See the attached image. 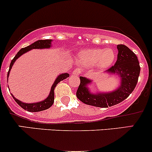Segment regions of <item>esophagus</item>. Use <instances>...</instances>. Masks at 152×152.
<instances>
[{
    "label": "esophagus",
    "mask_w": 152,
    "mask_h": 152,
    "mask_svg": "<svg viewBox=\"0 0 152 152\" xmlns=\"http://www.w3.org/2000/svg\"><path fill=\"white\" fill-rule=\"evenodd\" d=\"M80 73H81V70H80V69H79V68L75 69V70H73V74L75 75V76H79Z\"/></svg>",
    "instance_id": "34e87169"
}]
</instances>
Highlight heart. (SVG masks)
<instances>
[{"instance_id":"b5f03b06","label":"heart","mask_w":152,"mask_h":152,"mask_svg":"<svg viewBox=\"0 0 152 152\" xmlns=\"http://www.w3.org/2000/svg\"><path fill=\"white\" fill-rule=\"evenodd\" d=\"M115 53L112 49L89 48L82 50L77 55V60L85 65L96 63L100 68H106L113 63Z\"/></svg>"}]
</instances>
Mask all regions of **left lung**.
Listing matches in <instances>:
<instances>
[{
  "label": "left lung",
  "instance_id": "8db88e82",
  "mask_svg": "<svg viewBox=\"0 0 152 152\" xmlns=\"http://www.w3.org/2000/svg\"><path fill=\"white\" fill-rule=\"evenodd\" d=\"M118 59L114 66L105 72L120 78V85L113 91L92 93L89 85L93 80L80 76L76 96L86 104L98 107H112L121 103L132 93L137 83L140 67L137 56L124 45H118Z\"/></svg>",
  "mask_w": 152,
  "mask_h": 152
}]
</instances>
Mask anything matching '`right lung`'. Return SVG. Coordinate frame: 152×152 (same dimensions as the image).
Returning a JSON list of instances; mask_svg holds the SVG:
<instances>
[{
	"label": "right lung",
	"instance_id": "obj_1",
	"mask_svg": "<svg viewBox=\"0 0 152 152\" xmlns=\"http://www.w3.org/2000/svg\"><path fill=\"white\" fill-rule=\"evenodd\" d=\"M52 39H40V40H37L36 42H34V43H32L31 45H28V46L23 48H21L19 51L18 52L15 56L14 57V59H12V62H11L10 65V70L8 71V74H7V82H8V78L10 76V70L12 69V66H13L14 63L15 62V61L21 56L22 55H23L24 53H27L29 50H32V49H45V48H50L52 46L51 42ZM67 77H69V73H61L59 76L56 77V79H55L54 82L52 85L51 87H50V93H49L48 96L45 99L41 101V102H34V103H25V102H23L17 99L15 96L12 94V96L13 97V99H15V102L18 104V105L20 106L23 109H24L25 110H27L28 112H31V113H35V112H40L42 110H45L47 109L50 108L52 105H53V102H54V89L56 87V86L57 85L58 83L61 82V81L64 80V79H67Z\"/></svg>",
	"mask_w": 152,
	"mask_h": 152
}]
</instances>
